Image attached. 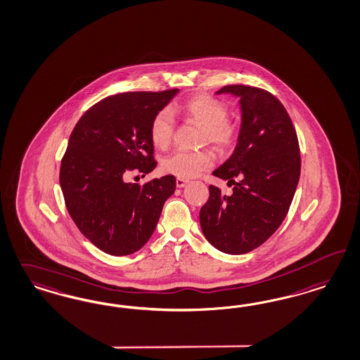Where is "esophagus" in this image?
Masks as SVG:
<instances>
[{
	"label": "esophagus",
	"mask_w": 360,
	"mask_h": 360,
	"mask_svg": "<svg viewBox=\"0 0 360 360\" xmlns=\"http://www.w3.org/2000/svg\"><path fill=\"white\" fill-rule=\"evenodd\" d=\"M187 182L188 181H186V179H184V178H176V181H175V185H176V187H185L187 185Z\"/></svg>",
	"instance_id": "obj_1"
}]
</instances>
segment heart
Returning a JSON list of instances; mask_svg holds the SVG:
<instances>
[{"label": "heart", "mask_w": 360, "mask_h": 360, "mask_svg": "<svg viewBox=\"0 0 360 360\" xmlns=\"http://www.w3.org/2000/svg\"><path fill=\"white\" fill-rule=\"evenodd\" d=\"M179 110L193 121L205 126L203 139L219 149H229L236 138V124L227 120V108L218 99L209 96H195L186 101ZM173 112L162 109L150 124V139L158 149H166L173 138ZM215 161L209 149L199 151L176 150L162 161V169L178 178H193L210 169Z\"/></svg>", "instance_id": "b5f03b06"}]
</instances>
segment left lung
Here are the masks:
<instances>
[{"label": "left lung", "instance_id": "left-lung-1", "mask_svg": "<svg viewBox=\"0 0 360 360\" xmlns=\"http://www.w3.org/2000/svg\"><path fill=\"white\" fill-rule=\"evenodd\" d=\"M224 93L239 98L240 129L233 154L212 175L234 187L231 195L209 187L199 222L214 248L239 255L259 248L283 222L299 182L300 155L291 118L271 93L229 85L215 94Z\"/></svg>", "mask_w": 360, "mask_h": 360}]
</instances>
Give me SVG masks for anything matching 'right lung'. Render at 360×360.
<instances>
[{
  "label": "right lung",
  "mask_w": 360,
  "mask_h": 360,
  "mask_svg": "<svg viewBox=\"0 0 360 360\" xmlns=\"http://www.w3.org/2000/svg\"><path fill=\"white\" fill-rule=\"evenodd\" d=\"M178 91H134L102 99L81 117L69 138L60 172L66 207L79 231L110 255L124 257L143 248L175 191L174 175L143 186L124 182V175L155 169L150 124Z\"/></svg>",
  "instance_id": "add662e5"
}]
</instances>
